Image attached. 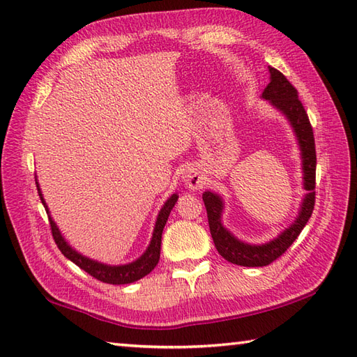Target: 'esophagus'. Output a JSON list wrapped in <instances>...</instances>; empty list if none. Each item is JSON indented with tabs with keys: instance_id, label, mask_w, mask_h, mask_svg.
<instances>
[{
	"instance_id": "obj_1",
	"label": "esophagus",
	"mask_w": 357,
	"mask_h": 357,
	"mask_svg": "<svg viewBox=\"0 0 357 357\" xmlns=\"http://www.w3.org/2000/svg\"><path fill=\"white\" fill-rule=\"evenodd\" d=\"M184 183L188 188H193V190H198V188L202 185L201 176L195 170H190L184 174Z\"/></svg>"
}]
</instances>
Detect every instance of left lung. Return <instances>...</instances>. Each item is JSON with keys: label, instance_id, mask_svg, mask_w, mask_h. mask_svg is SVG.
Returning <instances> with one entry per match:
<instances>
[{"label": "left lung", "instance_id": "left-lung-1", "mask_svg": "<svg viewBox=\"0 0 357 357\" xmlns=\"http://www.w3.org/2000/svg\"><path fill=\"white\" fill-rule=\"evenodd\" d=\"M270 82L264 89L262 100H267L273 107L278 109L290 123L302 158V173H304V188L307 195L301 202L299 213L294 222L278 234V238L271 239L265 244H247L239 241L233 233L225 229L222 224L224 201L221 196L213 192H204L202 201L207 208V218L210 225V233L213 238L218 253L224 259L231 264L242 265V267H265V265L276 261L290 247L294 239L299 236L302 229L307 225L310 216L314 208V187H316V149L313 128L310 124L304 105L299 101L298 90L279 70L268 67Z\"/></svg>", "mask_w": 357, "mask_h": 357}]
</instances>
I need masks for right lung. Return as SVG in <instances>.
<instances>
[{
	"instance_id": "add662e5",
	"label": "right lung",
	"mask_w": 357,
	"mask_h": 357,
	"mask_svg": "<svg viewBox=\"0 0 357 357\" xmlns=\"http://www.w3.org/2000/svg\"><path fill=\"white\" fill-rule=\"evenodd\" d=\"M36 188H38V193H40L43 206H44L45 211L49 213V207L43 198V193H41L40 184H38V179H36ZM178 198L179 196L176 193H173L170 198L165 201L162 208L159 210V213H158L156 224L153 229V236H151V241H150L147 250L138 257V259L130 262V264L107 265V264L90 259V257H87V256H82L81 253L77 252V250L69 245V242L64 239L61 231H59V229H58V225L55 224V221H53L50 213H49L52 236H53V239H55L58 248L61 250V253L67 257V259H70L73 264H77L81 270L89 273L90 276H93L95 279L101 280V282H105V284H113V285L132 284V282H135V280L147 276L149 273L156 267V264L159 262L162 230H164L167 219H169L170 211L174 207V204H176Z\"/></svg>"
}]
</instances>
